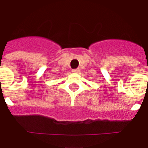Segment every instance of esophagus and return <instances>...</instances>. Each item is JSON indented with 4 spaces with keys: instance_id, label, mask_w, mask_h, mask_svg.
Instances as JSON below:
<instances>
[{
    "instance_id": "esophagus-1",
    "label": "esophagus",
    "mask_w": 148,
    "mask_h": 148,
    "mask_svg": "<svg viewBox=\"0 0 148 148\" xmlns=\"http://www.w3.org/2000/svg\"><path fill=\"white\" fill-rule=\"evenodd\" d=\"M79 71H80V70H78V69H74V70H72V72H73V73H78V72H79Z\"/></svg>"
}]
</instances>
